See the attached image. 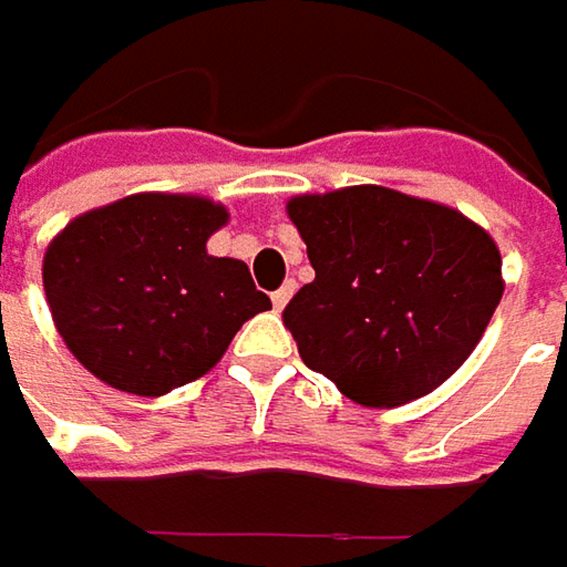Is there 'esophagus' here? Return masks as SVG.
Here are the masks:
<instances>
[{
    "instance_id": "1",
    "label": "esophagus",
    "mask_w": 567,
    "mask_h": 567,
    "mask_svg": "<svg viewBox=\"0 0 567 567\" xmlns=\"http://www.w3.org/2000/svg\"><path fill=\"white\" fill-rule=\"evenodd\" d=\"M291 295H295V282H285L279 291H272V307H276V310H282L285 303L291 301Z\"/></svg>"
}]
</instances>
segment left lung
<instances>
[{
    "mask_svg": "<svg viewBox=\"0 0 567 567\" xmlns=\"http://www.w3.org/2000/svg\"><path fill=\"white\" fill-rule=\"evenodd\" d=\"M317 279L282 320L301 361L363 408L449 380L502 301L496 241L452 206L380 185L288 200Z\"/></svg>",
    "mask_w": 567,
    "mask_h": 567,
    "instance_id": "left-lung-1",
    "label": "left lung"
}]
</instances>
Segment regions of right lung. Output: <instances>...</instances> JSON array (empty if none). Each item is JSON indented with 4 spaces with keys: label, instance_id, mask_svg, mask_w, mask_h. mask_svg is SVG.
I'll list each match as a JSON object with an SVG mask.
<instances>
[{
    "label": "right lung",
    "instance_id": "right-lung-1",
    "mask_svg": "<svg viewBox=\"0 0 567 567\" xmlns=\"http://www.w3.org/2000/svg\"><path fill=\"white\" fill-rule=\"evenodd\" d=\"M228 209L194 194H131L71 219L47 247L43 288L69 351L96 380L166 395L204 377L272 303L206 241Z\"/></svg>",
    "mask_w": 567,
    "mask_h": 567
}]
</instances>
